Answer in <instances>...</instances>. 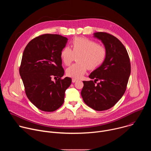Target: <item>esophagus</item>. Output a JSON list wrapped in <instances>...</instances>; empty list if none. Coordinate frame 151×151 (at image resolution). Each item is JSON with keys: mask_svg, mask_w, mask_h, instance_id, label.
Returning a JSON list of instances; mask_svg holds the SVG:
<instances>
[{"mask_svg": "<svg viewBox=\"0 0 151 151\" xmlns=\"http://www.w3.org/2000/svg\"><path fill=\"white\" fill-rule=\"evenodd\" d=\"M76 81H77V79H75V78H73L72 79V82H75Z\"/></svg>", "mask_w": 151, "mask_h": 151, "instance_id": "1", "label": "esophagus"}]
</instances>
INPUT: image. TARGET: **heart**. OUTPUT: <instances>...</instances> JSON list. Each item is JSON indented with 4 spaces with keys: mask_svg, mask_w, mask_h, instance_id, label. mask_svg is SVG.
<instances>
[{
    "mask_svg": "<svg viewBox=\"0 0 151 151\" xmlns=\"http://www.w3.org/2000/svg\"><path fill=\"white\" fill-rule=\"evenodd\" d=\"M72 50L69 47L63 48L60 56L63 63L69 66L74 60L75 55L79 54V63L72 64L66 69V75L73 78H81L88 69L94 70L98 68L106 57L104 48L87 38L75 37L72 42Z\"/></svg>",
    "mask_w": 151,
    "mask_h": 151,
    "instance_id": "b5f03b06",
    "label": "heart"
}]
</instances>
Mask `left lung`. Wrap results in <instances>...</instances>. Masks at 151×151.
Masks as SVG:
<instances>
[{
    "instance_id": "obj_1",
    "label": "left lung",
    "mask_w": 151,
    "mask_h": 151,
    "mask_svg": "<svg viewBox=\"0 0 151 151\" xmlns=\"http://www.w3.org/2000/svg\"><path fill=\"white\" fill-rule=\"evenodd\" d=\"M93 35L103 44L106 57L101 65L89 75L94 82L83 81L81 96L86 104L102 111L111 108L124 95L131 66L127 50L119 39L105 32H96ZM99 80L101 82L95 84Z\"/></svg>"
}]
</instances>
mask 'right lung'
<instances>
[{
  "label": "right lung",
  "mask_w": 151,
  "mask_h": 151,
  "mask_svg": "<svg viewBox=\"0 0 151 151\" xmlns=\"http://www.w3.org/2000/svg\"><path fill=\"white\" fill-rule=\"evenodd\" d=\"M68 39L45 34L32 39L26 47L19 68L29 100L42 111L53 112L63 104L72 79H61L64 71L60 54ZM58 78L54 82L51 78Z\"/></svg>",
  "instance_id": "1"
}]
</instances>
